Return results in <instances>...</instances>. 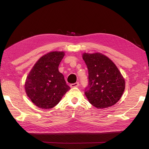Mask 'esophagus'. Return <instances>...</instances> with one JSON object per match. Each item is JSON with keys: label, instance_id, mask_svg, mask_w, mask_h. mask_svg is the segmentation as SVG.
<instances>
[{"label": "esophagus", "instance_id": "34e87169", "mask_svg": "<svg viewBox=\"0 0 149 149\" xmlns=\"http://www.w3.org/2000/svg\"><path fill=\"white\" fill-rule=\"evenodd\" d=\"M79 83H78V82H76V83H73V84H70V87H71V88L78 87V86H79Z\"/></svg>", "mask_w": 149, "mask_h": 149}]
</instances>
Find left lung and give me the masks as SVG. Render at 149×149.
<instances>
[{"instance_id": "8db88e82", "label": "left lung", "mask_w": 149, "mask_h": 149, "mask_svg": "<svg viewBox=\"0 0 149 149\" xmlns=\"http://www.w3.org/2000/svg\"><path fill=\"white\" fill-rule=\"evenodd\" d=\"M88 70V86L84 94L88 101L98 109L118 102L125 89V79L118 67L100 53L83 54Z\"/></svg>"}]
</instances>
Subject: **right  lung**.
Here are the masks:
<instances>
[{
	"instance_id": "right-lung-1",
	"label": "right lung",
	"mask_w": 149,
	"mask_h": 149,
	"mask_svg": "<svg viewBox=\"0 0 149 149\" xmlns=\"http://www.w3.org/2000/svg\"><path fill=\"white\" fill-rule=\"evenodd\" d=\"M64 52H51L42 56L30 71L25 83L26 95L35 106L51 109L70 89L58 66Z\"/></svg>"
}]
</instances>
